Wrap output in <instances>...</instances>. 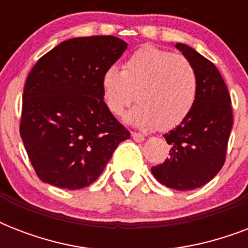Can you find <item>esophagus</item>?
Instances as JSON below:
<instances>
[{
  "instance_id": "34e87169",
  "label": "esophagus",
  "mask_w": 248,
  "mask_h": 248,
  "mask_svg": "<svg viewBox=\"0 0 248 248\" xmlns=\"http://www.w3.org/2000/svg\"><path fill=\"white\" fill-rule=\"evenodd\" d=\"M132 139L135 140V141H144L145 140V136L143 134H140V132H132Z\"/></svg>"
}]
</instances>
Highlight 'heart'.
Wrapping results in <instances>:
<instances>
[{"mask_svg": "<svg viewBox=\"0 0 248 248\" xmlns=\"http://www.w3.org/2000/svg\"><path fill=\"white\" fill-rule=\"evenodd\" d=\"M101 86L105 103L114 116H122L136 99L139 105L128 114L132 124L169 130L192 110L198 76L186 56L145 46L128 58L122 72L107 69Z\"/></svg>", "mask_w": 248, "mask_h": 248, "instance_id": "obj_1", "label": "heart"}]
</instances>
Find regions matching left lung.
I'll list each match as a JSON object with an SVG mask.
<instances>
[{
    "instance_id": "left-lung-1",
    "label": "left lung",
    "mask_w": 248,
    "mask_h": 248,
    "mask_svg": "<svg viewBox=\"0 0 248 248\" xmlns=\"http://www.w3.org/2000/svg\"><path fill=\"white\" fill-rule=\"evenodd\" d=\"M176 47L196 67V103L177 127L165 134L170 157L152 167V173L169 188L192 190L207 184L219 172L227 157L233 112L231 95L215 64L184 44Z\"/></svg>"
}]
</instances>
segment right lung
<instances>
[{
	"label": "right lung",
	"instance_id": "right-lung-1",
	"mask_svg": "<svg viewBox=\"0 0 248 248\" xmlns=\"http://www.w3.org/2000/svg\"><path fill=\"white\" fill-rule=\"evenodd\" d=\"M127 44L113 36L64 41L38 59L23 93L20 135L41 180L93 184L130 131L109 112L101 79Z\"/></svg>",
	"mask_w": 248,
	"mask_h": 248
}]
</instances>
